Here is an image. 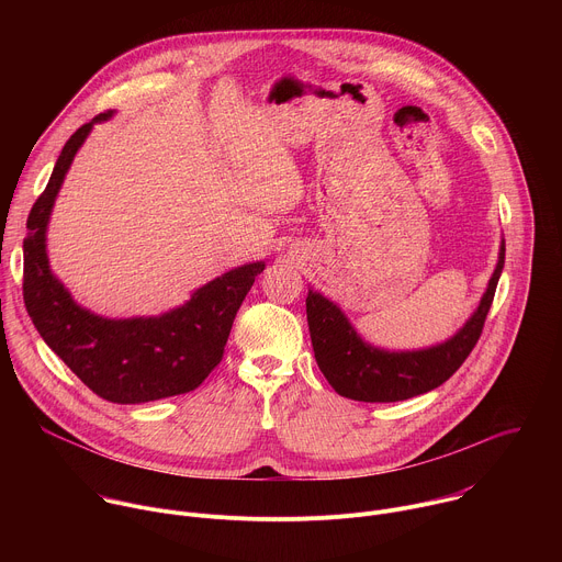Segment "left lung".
Here are the masks:
<instances>
[{
    "label": "left lung",
    "mask_w": 562,
    "mask_h": 562,
    "mask_svg": "<svg viewBox=\"0 0 562 562\" xmlns=\"http://www.w3.org/2000/svg\"><path fill=\"white\" fill-rule=\"evenodd\" d=\"M503 267L505 239H501L490 284L467 323L445 342L407 351H389L367 342L336 302L308 289L306 319L319 371L340 395L358 403H397L440 386L458 371L483 334Z\"/></svg>",
    "instance_id": "1"
}]
</instances>
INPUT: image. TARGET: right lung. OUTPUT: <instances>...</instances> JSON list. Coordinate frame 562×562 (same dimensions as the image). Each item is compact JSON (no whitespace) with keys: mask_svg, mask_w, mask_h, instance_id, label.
Instances as JSON below:
<instances>
[{"mask_svg":"<svg viewBox=\"0 0 562 562\" xmlns=\"http://www.w3.org/2000/svg\"><path fill=\"white\" fill-rule=\"evenodd\" d=\"M93 117L64 144L53 176L31 209L24 239V304L44 342L93 393L117 405H139L198 389L220 364L235 313L265 262H247L195 289L159 315L104 317L77 304L53 273L46 231L57 193L95 124Z\"/></svg>","mask_w":562,"mask_h":562,"instance_id":"right-lung-1","label":"right lung"}]
</instances>
